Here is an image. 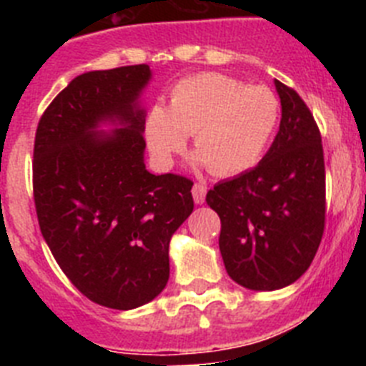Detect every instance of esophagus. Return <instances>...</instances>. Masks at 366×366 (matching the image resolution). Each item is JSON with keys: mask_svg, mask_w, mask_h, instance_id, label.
<instances>
[{"mask_svg": "<svg viewBox=\"0 0 366 366\" xmlns=\"http://www.w3.org/2000/svg\"><path fill=\"white\" fill-rule=\"evenodd\" d=\"M205 196H207V187L203 185V183H194L192 187L194 202L198 203V205H202V203L205 202Z\"/></svg>", "mask_w": 366, "mask_h": 366, "instance_id": "1", "label": "esophagus"}]
</instances>
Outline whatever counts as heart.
Wrapping results in <instances>:
<instances>
[{"label": "heart", "mask_w": 366, "mask_h": 366, "mask_svg": "<svg viewBox=\"0 0 366 366\" xmlns=\"http://www.w3.org/2000/svg\"><path fill=\"white\" fill-rule=\"evenodd\" d=\"M279 121V100L264 86H245L219 73L183 79L167 108L147 121L148 148L168 164L192 135L196 159L214 176H234L258 163Z\"/></svg>", "instance_id": "obj_1"}]
</instances>
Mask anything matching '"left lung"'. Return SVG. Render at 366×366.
I'll use <instances>...</instances> for the list:
<instances>
[{
    "label": "left lung",
    "mask_w": 366,
    "mask_h": 366,
    "mask_svg": "<svg viewBox=\"0 0 366 366\" xmlns=\"http://www.w3.org/2000/svg\"><path fill=\"white\" fill-rule=\"evenodd\" d=\"M282 119L260 163L207 192L222 222L219 253L229 277L254 292L300 279L312 264L326 214L321 132L292 87L274 80Z\"/></svg>",
    "instance_id": "obj_1"
}]
</instances>
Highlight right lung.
<instances>
[{
	"instance_id": "add662e5",
	"label": "right lung",
	"mask_w": 366,
	"mask_h": 366,
	"mask_svg": "<svg viewBox=\"0 0 366 366\" xmlns=\"http://www.w3.org/2000/svg\"><path fill=\"white\" fill-rule=\"evenodd\" d=\"M147 64L89 71L58 93L38 122L32 189L38 223L76 290L134 310L164 290L168 244L194 209L192 181L144 164L139 97ZM102 124L117 125L102 132Z\"/></svg>"
}]
</instances>
